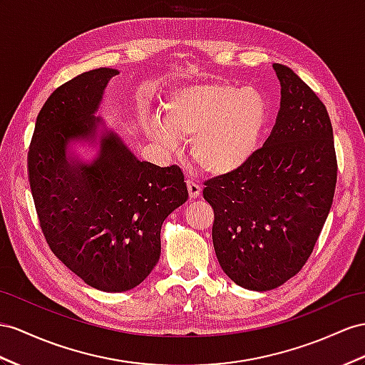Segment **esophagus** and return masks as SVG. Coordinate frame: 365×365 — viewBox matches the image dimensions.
<instances>
[{
    "label": "esophagus",
    "instance_id": "esophagus-1",
    "mask_svg": "<svg viewBox=\"0 0 365 365\" xmlns=\"http://www.w3.org/2000/svg\"><path fill=\"white\" fill-rule=\"evenodd\" d=\"M186 186H188V195H190V199H191V200H194V199H199V197H200L202 188H200V186H199L197 183H194V182L188 180V182H186Z\"/></svg>",
    "mask_w": 365,
    "mask_h": 365
}]
</instances>
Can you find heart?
Returning <instances> with one entry per match:
<instances>
[{
	"label": "heart",
	"instance_id": "heart-1",
	"mask_svg": "<svg viewBox=\"0 0 365 365\" xmlns=\"http://www.w3.org/2000/svg\"><path fill=\"white\" fill-rule=\"evenodd\" d=\"M268 115L265 97L253 88L200 83L173 91L163 118H149L146 133L166 151H177L182 138H190L192 162L211 175H227L253 160Z\"/></svg>",
	"mask_w": 365,
	"mask_h": 365
}]
</instances>
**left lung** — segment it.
I'll return each instance as SVG.
<instances>
[{
	"mask_svg": "<svg viewBox=\"0 0 365 365\" xmlns=\"http://www.w3.org/2000/svg\"><path fill=\"white\" fill-rule=\"evenodd\" d=\"M272 135L237 173L205 182L214 210L212 244L225 274L242 288L268 292L296 276L329 216L336 154L329 112L284 64Z\"/></svg>",
	"mask_w": 365,
	"mask_h": 365,
	"instance_id": "1",
	"label": "left lung"
}]
</instances>
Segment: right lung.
Listing matches in <instances>:
<instances>
[{
    "label": "right lung",
    "mask_w": 365,
    "mask_h": 365,
    "mask_svg": "<svg viewBox=\"0 0 365 365\" xmlns=\"http://www.w3.org/2000/svg\"><path fill=\"white\" fill-rule=\"evenodd\" d=\"M118 73L83 72L55 91L29 149L46 240L72 273L106 293L128 292L149 276L160 259L165 219L188 200L179 168L138 160L98 115Z\"/></svg>",
    "instance_id": "1"
}]
</instances>
